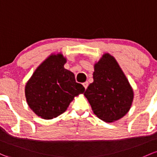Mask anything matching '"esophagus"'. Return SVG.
Segmentation results:
<instances>
[{
	"mask_svg": "<svg viewBox=\"0 0 157 157\" xmlns=\"http://www.w3.org/2000/svg\"><path fill=\"white\" fill-rule=\"evenodd\" d=\"M88 85H89L88 82H85V83H83V86H84V88H85V90H86V88L88 87Z\"/></svg>",
	"mask_w": 157,
	"mask_h": 157,
	"instance_id": "obj_1",
	"label": "esophagus"
}]
</instances>
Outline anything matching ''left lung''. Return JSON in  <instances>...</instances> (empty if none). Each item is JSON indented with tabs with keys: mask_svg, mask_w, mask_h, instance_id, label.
I'll return each mask as SVG.
<instances>
[{
	"mask_svg": "<svg viewBox=\"0 0 157 157\" xmlns=\"http://www.w3.org/2000/svg\"><path fill=\"white\" fill-rule=\"evenodd\" d=\"M93 80L84 92L93 113L108 123L124 117L131 108L134 93L113 56L105 53L95 64Z\"/></svg>",
	"mask_w": 157,
	"mask_h": 157,
	"instance_id": "obj_1",
	"label": "left lung"
}]
</instances>
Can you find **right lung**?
Wrapping results in <instances>:
<instances>
[{"mask_svg": "<svg viewBox=\"0 0 157 157\" xmlns=\"http://www.w3.org/2000/svg\"><path fill=\"white\" fill-rule=\"evenodd\" d=\"M62 53L52 54L40 65L25 85L27 103L44 120L57 117L67 110L75 96L85 88L76 82L74 74L64 67Z\"/></svg>", "mask_w": 157, "mask_h": 157, "instance_id": "right-lung-1", "label": "right lung"}]
</instances>
